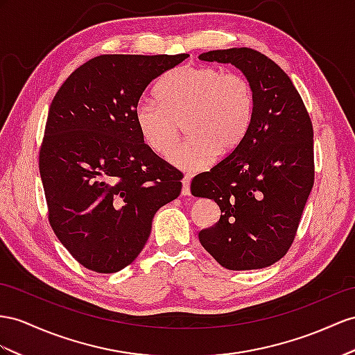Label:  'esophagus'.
Wrapping results in <instances>:
<instances>
[{
  "instance_id": "1",
  "label": "esophagus",
  "mask_w": 355,
  "mask_h": 355,
  "mask_svg": "<svg viewBox=\"0 0 355 355\" xmlns=\"http://www.w3.org/2000/svg\"><path fill=\"white\" fill-rule=\"evenodd\" d=\"M181 183H183V187H181V195L189 196L190 195V177H184Z\"/></svg>"
}]
</instances>
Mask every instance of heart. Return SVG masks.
Masks as SVG:
<instances>
[{
  "mask_svg": "<svg viewBox=\"0 0 355 355\" xmlns=\"http://www.w3.org/2000/svg\"><path fill=\"white\" fill-rule=\"evenodd\" d=\"M157 100L142 97L133 120L147 147L165 156L178 141L183 121L187 139L171 153L172 165L186 171L208 168L214 156L240 147L255 116L250 80L219 66H183L163 78Z\"/></svg>",
  "mask_w": 355,
  "mask_h": 355,
  "instance_id": "b5f03b06",
  "label": "heart"
}]
</instances>
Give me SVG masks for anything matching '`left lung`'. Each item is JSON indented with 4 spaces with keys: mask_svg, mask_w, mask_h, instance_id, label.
Returning a JSON list of instances; mask_svg holds the SVG:
<instances>
[{
    "mask_svg": "<svg viewBox=\"0 0 355 355\" xmlns=\"http://www.w3.org/2000/svg\"><path fill=\"white\" fill-rule=\"evenodd\" d=\"M199 60L234 64L257 94L255 116L240 147L190 184L193 196L214 199L222 213L199 232V241L225 268H266L293 246L313 187L311 116L293 80L264 53L232 48Z\"/></svg>",
    "mask_w": 355,
    "mask_h": 355,
    "instance_id": "obj_1",
    "label": "left lung"
}]
</instances>
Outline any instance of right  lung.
I'll list each match as a JSON object with an SVG mask.
<instances>
[{
  "label": "right lung",
  "instance_id": "add662e5",
  "mask_svg": "<svg viewBox=\"0 0 355 355\" xmlns=\"http://www.w3.org/2000/svg\"><path fill=\"white\" fill-rule=\"evenodd\" d=\"M178 55H100L53 97L39 169L53 232L80 266L116 272L147 243L153 217L181 192V172L153 153L133 107Z\"/></svg>",
  "mask_w": 355,
  "mask_h": 355
}]
</instances>
